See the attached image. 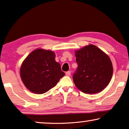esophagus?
<instances>
[{
    "mask_svg": "<svg viewBox=\"0 0 129 129\" xmlns=\"http://www.w3.org/2000/svg\"><path fill=\"white\" fill-rule=\"evenodd\" d=\"M71 71H68L65 73V74H66V76H71Z\"/></svg>",
    "mask_w": 129,
    "mask_h": 129,
    "instance_id": "esophagus-1",
    "label": "esophagus"
}]
</instances>
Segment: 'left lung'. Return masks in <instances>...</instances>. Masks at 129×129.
<instances>
[{
  "label": "left lung",
  "instance_id": "obj_1",
  "mask_svg": "<svg viewBox=\"0 0 129 129\" xmlns=\"http://www.w3.org/2000/svg\"><path fill=\"white\" fill-rule=\"evenodd\" d=\"M75 55L78 67L73 79L76 87L90 94L103 90L113 74V66L108 56L92 44L77 51Z\"/></svg>",
  "mask_w": 129,
  "mask_h": 129
}]
</instances>
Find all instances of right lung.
I'll return each instance as SVG.
<instances>
[{"mask_svg":"<svg viewBox=\"0 0 129 129\" xmlns=\"http://www.w3.org/2000/svg\"><path fill=\"white\" fill-rule=\"evenodd\" d=\"M52 51L37 49L25 58L20 69V76L26 88L32 92L42 94L58 83L65 73L55 59Z\"/></svg>","mask_w":129,"mask_h":129,"instance_id":"1","label":"right lung"}]
</instances>
